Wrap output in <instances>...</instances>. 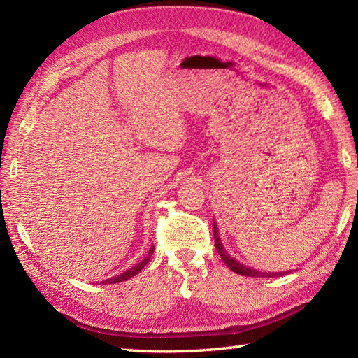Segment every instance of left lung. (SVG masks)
<instances>
[{
	"mask_svg": "<svg viewBox=\"0 0 358 358\" xmlns=\"http://www.w3.org/2000/svg\"><path fill=\"white\" fill-rule=\"evenodd\" d=\"M212 229H214L215 248L218 250L220 257H222V260L224 262V264L227 266V268H229L231 271H234L235 273H240V275H246V277H281V275H285V273H287V272H260V271H255L252 268H248V266L238 263L234 257H231L224 250L222 241H220V237H218V229H217L215 222L212 223ZM289 272H291V271H289Z\"/></svg>",
	"mask_w": 358,
	"mask_h": 358,
	"instance_id": "8db88e82",
	"label": "left lung"
}]
</instances>
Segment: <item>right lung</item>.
Wrapping results in <instances>:
<instances>
[{"instance_id": "obj_1", "label": "right lung", "mask_w": 358, "mask_h": 358, "mask_svg": "<svg viewBox=\"0 0 358 358\" xmlns=\"http://www.w3.org/2000/svg\"><path fill=\"white\" fill-rule=\"evenodd\" d=\"M152 254H154V246L150 248V250H149V254L143 258V260L140 262V263H136L134 268H131V269H127V271H124L123 273H120V275H117V277H112V278H108V280H104V281H101L103 285H113V283H120V281H124V280H127V278H131V277H134V275H136V273H138L144 266H146L148 263H149V260H150V257H152Z\"/></svg>"}]
</instances>
